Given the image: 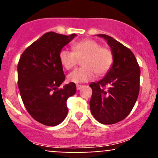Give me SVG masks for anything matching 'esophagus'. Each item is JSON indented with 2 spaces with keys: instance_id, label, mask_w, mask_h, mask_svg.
Here are the masks:
<instances>
[{
  "instance_id": "esophagus-1",
  "label": "esophagus",
  "mask_w": 158,
  "mask_h": 158,
  "mask_svg": "<svg viewBox=\"0 0 158 158\" xmlns=\"http://www.w3.org/2000/svg\"><path fill=\"white\" fill-rule=\"evenodd\" d=\"M82 85H76V89H77V90H80V89H82Z\"/></svg>"
}]
</instances>
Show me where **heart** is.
Instances as JSON below:
<instances>
[{
	"instance_id": "heart-1",
	"label": "heart",
	"mask_w": 158,
	"mask_h": 158,
	"mask_svg": "<svg viewBox=\"0 0 158 158\" xmlns=\"http://www.w3.org/2000/svg\"><path fill=\"white\" fill-rule=\"evenodd\" d=\"M73 52L63 49L59 58L64 69L69 70L76 66L82 60V67L75 69L67 76L68 81L73 83H82L92 80L98 76L107 74L113 63V53L108 47H101L94 40L85 39L72 46Z\"/></svg>"
}]
</instances>
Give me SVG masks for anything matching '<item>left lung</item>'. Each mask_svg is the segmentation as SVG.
Returning <instances> with one entry per match:
<instances>
[{"label":"left lung","mask_w":158,"mask_h":158,"mask_svg":"<svg viewBox=\"0 0 158 158\" xmlns=\"http://www.w3.org/2000/svg\"><path fill=\"white\" fill-rule=\"evenodd\" d=\"M107 41L113 53V64L103 79L89 85L92 89L90 110L98 122L112 125L131 111L140 89V67L130 49L111 36L98 34ZM109 85L105 89L104 87Z\"/></svg>","instance_id":"8db88e82"}]
</instances>
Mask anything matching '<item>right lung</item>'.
I'll list each match as a JSON object with an SVG mask.
<instances>
[{
  "label": "right lung",
  "mask_w": 158,
  "mask_h": 158,
  "mask_svg": "<svg viewBox=\"0 0 158 158\" xmlns=\"http://www.w3.org/2000/svg\"><path fill=\"white\" fill-rule=\"evenodd\" d=\"M76 34L49 32L22 53L17 65L18 88L28 113L40 123L56 126L68 113L66 101L76 92L70 82L59 89L65 80L60 52Z\"/></svg>",
  "instance_id": "add662e5"
}]
</instances>
